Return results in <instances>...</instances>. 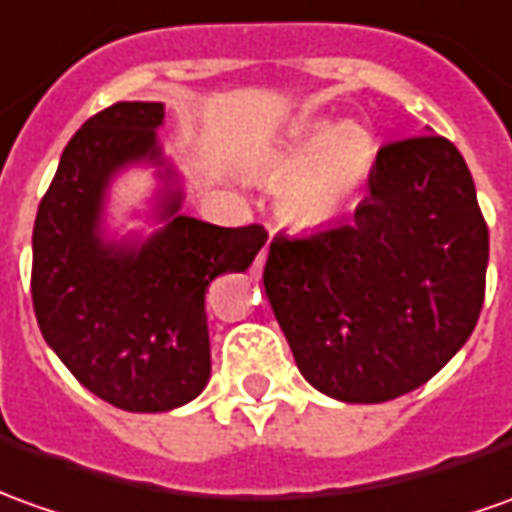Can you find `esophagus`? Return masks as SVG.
Segmentation results:
<instances>
[{"label":"esophagus","instance_id":"obj_1","mask_svg":"<svg viewBox=\"0 0 512 512\" xmlns=\"http://www.w3.org/2000/svg\"><path fill=\"white\" fill-rule=\"evenodd\" d=\"M264 262H267V248H264L262 253H259V256H256V270H262Z\"/></svg>","mask_w":512,"mask_h":512}]
</instances>
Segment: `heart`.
Listing matches in <instances>:
<instances>
[{
    "instance_id": "b5f03b06",
    "label": "heart",
    "mask_w": 512,
    "mask_h": 512,
    "mask_svg": "<svg viewBox=\"0 0 512 512\" xmlns=\"http://www.w3.org/2000/svg\"><path fill=\"white\" fill-rule=\"evenodd\" d=\"M376 153V136L359 122H303L273 150L276 167H295L278 189L281 214L303 228L343 217L368 186Z\"/></svg>"
}]
</instances>
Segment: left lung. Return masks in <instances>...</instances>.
I'll list each match as a JSON object with an SVG mask.
<instances>
[{
  "label": "left lung",
  "mask_w": 512,
  "mask_h": 512,
  "mask_svg": "<svg viewBox=\"0 0 512 512\" xmlns=\"http://www.w3.org/2000/svg\"><path fill=\"white\" fill-rule=\"evenodd\" d=\"M488 225L463 155L443 136L379 150L351 220L276 236L264 292L303 379L345 404L426 384L477 326Z\"/></svg>",
  "instance_id": "obj_1"
}]
</instances>
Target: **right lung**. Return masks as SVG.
Here are the masks:
<instances>
[{"label":"right lung","mask_w":512,"mask_h":512,"mask_svg":"<svg viewBox=\"0 0 512 512\" xmlns=\"http://www.w3.org/2000/svg\"><path fill=\"white\" fill-rule=\"evenodd\" d=\"M164 102H116L72 136L38 206L33 306L38 329L72 376L128 412H167L211 376L206 290L245 273L267 234L183 214V175L158 142ZM133 166L156 169L151 228L119 235L110 186Z\"/></svg>","instance_id":"right-lung-1"}]
</instances>
